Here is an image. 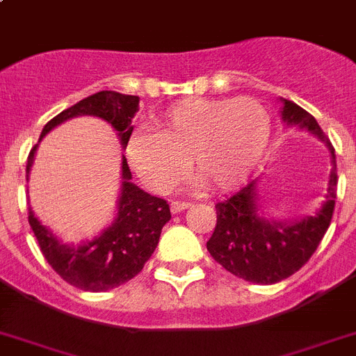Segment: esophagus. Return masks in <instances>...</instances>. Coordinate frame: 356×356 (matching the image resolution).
Returning a JSON list of instances; mask_svg holds the SVG:
<instances>
[{
    "label": "esophagus",
    "mask_w": 356,
    "mask_h": 356,
    "mask_svg": "<svg viewBox=\"0 0 356 356\" xmlns=\"http://www.w3.org/2000/svg\"><path fill=\"white\" fill-rule=\"evenodd\" d=\"M188 208H190V202H182V200H174V202L170 204V209H172V213H181Z\"/></svg>",
    "instance_id": "esophagus-1"
}]
</instances>
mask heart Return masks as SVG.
<instances>
[{
  "mask_svg": "<svg viewBox=\"0 0 356 356\" xmlns=\"http://www.w3.org/2000/svg\"><path fill=\"white\" fill-rule=\"evenodd\" d=\"M136 132L127 163L154 193H166L190 166L202 188L225 191L251 175L272 138L268 109L256 98H186ZM188 163H186V161Z\"/></svg>",
  "mask_w": 356,
  "mask_h": 356,
  "instance_id": "b5f03b06",
  "label": "heart"
}]
</instances>
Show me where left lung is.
<instances>
[{
    "label": "left lung",
    "mask_w": 356,
    "mask_h": 356,
    "mask_svg": "<svg viewBox=\"0 0 356 356\" xmlns=\"http://www.w3.org/2000/svg\"><path fill=\"white\" fill-rule=\"evenodd\" d=\"M280 100L281 120L317 136L332 154L333 168L323 206L315 215L299 220L281 222L265 216L258 202L259 179H252L215 206L216 227L206 243L209 254L231 274L259 285L286 280L307 264L330 227L337 199L335 148L310 113L285 98Z\"/></svg>",
    "instance_id": "left-lung-1"
}]
</instances>
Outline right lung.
Returning a JSON list of instances; mask_svg holds the SVG:
<instances>
[{"label": "right lung", "mask_w": 356, "mask_h": 356, "mask_svg": "<svg viewBox=\"0 0 356 356\" xmlns=\"http://www.w3.org/2000/svg\"><path fill=\"white\" fill-rule=\"evenodd\" d=\"M140 98L116 91H100L97 95L71 105L70 109L49 120L41 132L39 141L60 123L76 116H97L113 127L125 148L132 134V118L138 113ZM39 145L30 150L26 163V177L33 165ZM132 174L122 159V188H120L118 213L109 227L89 242L64 243L57 234L41 224L29 208V222L35 234L42 256L58 276L86 292H105L116 289L140 274L143 265L156 251L163 225L172 218L165 199L152 197L136 186Z\"/></svg>", "instance_id": "1"}]
</instances>
